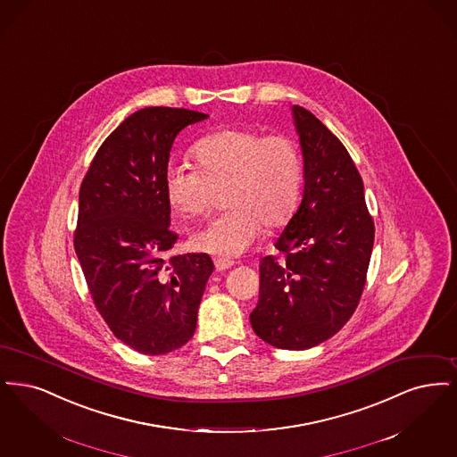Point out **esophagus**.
I'll return each mask as SVG.
<instances>
[{
    "mask_svg": "<svg viewBox=\"0 0 457 457\" xmlns=\"http://www.w3.org/2000/svg\"><path fill=\"white\" fill-rule=\"evenodd\" d=\"M232 266H234V261H230V259H215V268H217L219 271H225V270H228V268H232Z\"/></svg>",
    "mask_w": 457,
    "mask_h": 457,
    "instance_id": "1",
    "label": "esophagus"
}]
</instances>
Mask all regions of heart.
<instances>
[{"mask_svg":"<svg viewBox=\"0 0 457 457\" xmlns=\"http://www.w3.org/2000/svg\"><path fill=\"white\" fill-rule=\"evenodd\" d=\"M191 155L196 169L172 163L163 174L170 208L182 219L203 217L223 186L230 206L195 236L199 251L238 256L254 244L262 223L275 228L295 212L303 176L295 139L249 126L225 128L198 139Z\"/></svg>","mask_w":457,"mask_h":457,"instance_id":"heart-1","label":"heart"}]
</instances>
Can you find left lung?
I'll use <instances>...</instances> for the list:
<instances>
[{"label":"left lung","mask_w":457,"mask_h":457,"mask_svg":"<svg viewBox=\"0 0 457 457\" xmlns=\"http://www.w3.org/2000/svg\"><path fill=\"white\" fill-rule=\"evenodd\" d=\"M303 154V195L275 247L259 261V300L251 326L283 350H307L337 333L361 297L374 247V219L345 145L294 105Z\"/></svg>","instance_id":"obj_1"}]
</instances>
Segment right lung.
<instances>
[{"instance_id":"1","label":"right lung","mask_w":457,"mask_h":457,"mask_svg":"<svg viewBox=\"0 0 457 457\" xmlns=\"http://www.w3.org/2000/svg\"><path fill=\"white\" fill-rule=\"evenodd\" d=\"M208 114L178 107L133 112L100 145L79 186L75 251L92 300L114 337L145 355L186 345L213 261L167 258L179 236L163 191L172 143Z\"/></svg>"}]
</instances>
